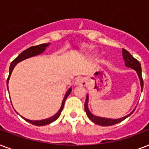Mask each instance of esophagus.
Wrapping results in <instances>:
<instances>
[{
	"mask_svg": "<svg viewBox=\"0 0 149 149\" xmlns=\"http://www.w3.org/2000/svg\"><path fill=\"white\" fill-rule=\"evenodd\" d=\"M86 84V81L84 78H77L75 82V86H85Z\"/></svg>",
	"mask_w": 149,
	"mask_h": 149,
	"instance_id": "esophagus-1",
	"label": "esophagus"
}]
</instances>
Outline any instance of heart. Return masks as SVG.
Listing matches in <instances>:
<instances>
[{
	"label": "heart",
	"mask_w": 149,
	"mask_h": 149,
	"mask_svg": "<svg viewBox=\"0 0 149 149\" xmlns=\"http://www.w3.org/2000/svg\"><path fill=\"white\" fill-rule=\"evenodd\" d=\"M92 54H93V55H94V53H92Z\"/></svg>",
	"instance_id": "obj_1"
}]
</instances>
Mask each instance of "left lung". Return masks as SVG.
Here are the masks:
<instances>
[{"label":"left lung","instance_id":"left-lung-1","mask_svg":"<svg viewBox=\"0 0 149 149\" xmlns=\"http://www.w3.org/2000/svg\"><path fill=\"white\" fill-rule=\"evenodd\" d=\"M122 56H123V59L125 61V66H127L128 68L133 69L135 70L137 72V74L139 76V80H140V84H141V91L142 92V89H143V79H142V76H141V64L139 63V61L137 60L136 58H134L133 56L129 53V52H127V50L125 49H122ZM88 102H89V95H86V102L84 104V107H85V111H86V115L90 118V120H92L93 123H95L97 125H101V126H111V125H113L120 123L121 121L128 118L131 114L134 111L135 108L128 113L127 115L123 117V118H118V119H111V118H102V117H98L91 113L88 107Z\"/></svg>","mask_w":149,"mask_h":149}]
</instances>
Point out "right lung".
<instances>
[{
  "label": "right lung",
  "instance_id": "obj_1",
  "mask_svg": "<svg viewBox=\"0 0 149 149\" xmlns=\"http://www.w3.org/2000/svg\"><path fill=\"white\" fill-rule=\"evenodd\" d=\"M50 45V43H45V44H41V45H36V46H31V47L27 49L24 51H23L22 53L19 54V56H17V58H15V60L12 61L10 65V69H9V76H8V78L7 79V87H8V83H9V79H10V75H11V72H12L14 68L15 67V65H17V63L22 62V61L26 59V58H31V57H33V56H36L38 55H40V54L43 53L45 51L46 48L49 47ZM72 91V88L70 87L65 93V96H64V98L63 100V102H62V104H61V107L59 110L58 111V112L55 114V115L52 116L49 118H45V119H43V120H29V119H27V118L22 117V118L25 120L26 121L29 122L30 124H32L34 125H36V126H44V125H49V124H51L53 121L57 119V118L60 116L61 112L63 111V107H64V104H65V100L67 99L68 96L70 95V93Z\"/></svg>",
  "mask_w": 149,
  "mask_h": 149
}]
</instances>
